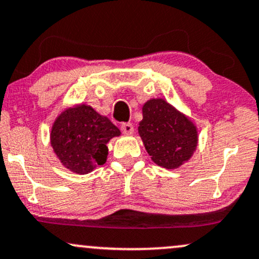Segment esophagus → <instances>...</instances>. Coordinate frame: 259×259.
<instances>
[{
	"label": "esophagus",
	"instance_id": "34e87169",
	"mask_svg": "<svg viewBox=\"0 0 259 259\" xmlns=\"http://www.w3.org/2000/svg\"><path fill=\"white\" fill-rule=\"evenodd\" d=\"M121 131H122V133H124V135H133L135 127H133V124L131 122H124L121 124Z\"/></svg>",
	"mask_w": 259,
	"mask_h": 259
}]
</instances>
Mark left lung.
I'll use <instances>...</instances> for the list:
<instances>
[{
  "instance_id": "8db88e82",
  "label": "left lung",
  "mask_w": 259,
  "mask_h": 259,
  "mask_svg": "<svg viewBox=\"0 0 259 259\" xmlns=\"http://www.w3.org/2000/svg\"><path fill=\"white\" fill-rule=\"evenodd\" d=\"M138 132L148 154L159 167L179 168L197 148L198 133L192 121L162 98L143 105Z\"/></svg>"
}]
</instances>
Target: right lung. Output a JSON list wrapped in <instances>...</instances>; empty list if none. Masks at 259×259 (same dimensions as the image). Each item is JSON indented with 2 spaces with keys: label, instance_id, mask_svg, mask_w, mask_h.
I'll list each match as a JSON object with an SVG mask.
<instances>
[{
  "label": "right lung",
  "instance_id": "1",
  "mask_svg": "<svg viewBox=\"0 0 259 259\" xmlns=\"http://www.w3.org/2000/svg\"><path fill=\"white\" fill-rule=\"evenodd\" d=\"M120 136L108 117L90 105L68 108L57 116L50 132V143L61 163L76 174H88L105 163L107 143Z\"/></svg>",
  "mask_w": 259,
  "mask_h": 259
}]
</instances>
